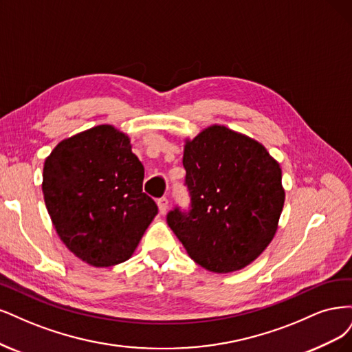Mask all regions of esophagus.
Here are the masks:
<instances>
[{
    "label": "esophagus",
    "mask_w": 352,
    "mask_h": 352,
    "mask_svg": "<svg viewBox=\"0 0 352 352\" xmlns=\"http://www.w3.org/2000/svg\"><path fill=\"white\" fill-rule=\"evenodd\" d=\"M168 205H169V201H168V199L166 197H161V199H157V208H160V212L164 214V213H166V210H168Z\"/></svg>",
    "instance_id": "obj_1"
}]
</instances>
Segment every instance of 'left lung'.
<instances>
[{"instance_id": "obj_1", "label": "left lung", "mask_w": 352, "mask_h": 352, "mask_svg": "<svg viewBox=\"0 0 352 352\" xmlns=\"http://www.w3.org/2000/svg\"><path fill=\"white\" fill-rule=\"evenodd\" d=\"M190 206L166 214L190 257L226 274L250 265L274 238L285 200L279 164L265 146L223 126L186 143Z\"/></svg>"}]
</instances>
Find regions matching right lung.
I'll return each instance as SVG.
<instances>
[{
	"label": "right lung",
	"mask_w": 352,
	"mask_h": 352,
	"mask_svg": "<svg viewBox=\"0 0 352 352\" xmlns=\"http://www.w3.org/2000/svg\"><path fill=\"white\" fill-rule=\"evenodd\" d=\"M143 178L129 138L112 126L56 146L45 161L42 191L67 248L96 267L126 262L157 213Z\"/></svg>",
	"instance_id": "obj_1"
}]
</instances>
